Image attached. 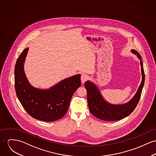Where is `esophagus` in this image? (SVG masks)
I'll return each mask as SVG.
<instances>
[{"label": "esophagus", "instance_id": "esophagus-1", "mask_svg": "<svg viewBox=\"0 0 156 156\" xmlns=\"http://www.w3.org/2000/svg\"><path fill=\"white\" fill-rule=\"evenodd\" d=\"M88 75H87L86 74H82L81 75V82L83 84H84V83L88 80Z\"/></svg>", "mask_w": 156, "mask_h": 156}]
</instances>
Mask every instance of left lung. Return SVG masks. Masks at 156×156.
Segmentation results:
<instances>
[{
    "label": "left lung",
    "mask_w": 156,
    "mask_h": 156,
    "mask_svg": "<svg viewBox=\"0 0 156 156\" xmlns=\"http://www.w3.org/2000/svg\"><path fill=\"white\" fill-rule=\"evenodd\" d=\"M131 52L136 55L140 60L142 81L136 94L128 103L122 105L110 104L104 99L95 84L90 81H86L84 84L87 91L89 110L93 115L101 120L115 121L127 117L133 111L139 102L145 81L143 63L141 55L137 51L131 50Z\"/></svg>",
    "instance_id": "8db88e82"
}]
</instances>
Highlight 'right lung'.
Here are the masks:
<instances>
[{"instance_id":"right-lung-1","label":"right lung","mask_w":156,"mask_h":156,"mask_svg":"<svg viewBox=\"0 0 156 156\" xmlns=\"http://www.w3.org/2000/svg\"><path fill=\"white\" fill-rule=\"evenodd\" d=\"M28 51V48L23 51L15 67V88L18 98L34 119L44 122L60 119L66 113L73 93L81 85V75L65 78L47 90L35 88L30 84L24 72Z\"/></svg>"}]
</instances>
